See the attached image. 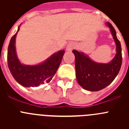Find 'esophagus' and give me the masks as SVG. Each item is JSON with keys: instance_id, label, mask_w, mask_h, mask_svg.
I'll return each mask as SVG.
<instances>
[{"instance_id": "1", "label": "esophagus", "mask_w": 129, "mask_h": 129, "mask_svg": "<svg viewBox=\"0 0 129 129\" xmlns=\"http://www.w3.org/2000/svg\"><path fill=\"white\" fill-rule=\"evenodd\" d=\"M76 47V44L74 43H70L69 44H68V45L67 46L66 48V50L67 51H72L74 48Z\"/></svg>"}]
</instances>
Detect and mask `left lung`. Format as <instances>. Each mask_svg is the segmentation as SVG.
Wrapping results in <instances>:
<instances>
[{
  "label": "left lung",
  "instance_id": "obj_1",
  "mask_svg": "<svg viewBox=\"0 0 129 129\" xmlns=\"http://www.w3.org/2000/svg\"><path fill=\"white\" fill-rule=\"evenodd\" d=\"M110 29L116 45V54L109 63H98L91 60L81 52L74 50L76 58L75 67L78 83L84 89L88 91H99L107 87L118 74L122 62L121 43L116 36L114 27L107 23Z\"/></svg>",
  "mask_w": 129,
  "mask_h": 129
}]
</instances>
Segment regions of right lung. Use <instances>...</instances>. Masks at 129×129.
Segmentation results:
<instances>
[{"mask_svg": "<svg viewBox=\"0 0 129 129\" xmlns=\"http://www.w3.org/2000/svg\"><path fill=\"white\" fill-rule=\"evenodd\" d=\"M11 37L8 50V65L11 75L19 84L25 87H34L49 83L59 68L64 50H60L52 55L48 59L37 65H24L19 60L16 53L15 38L17 34Z\"/></svg>", "mask_w": 129, "mask_h": 129, "instance_id": "obj_1", "label": "right lung"}]
</instances>
